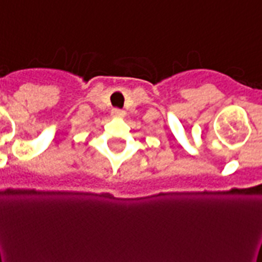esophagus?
<instances>
[{
    "mask_svg": "<svg viewBox=\"0 0 262 262\" xmlns=\"http://www.w3.org/2000/svg\"><path fill=\"white\" fill-rule=\"evenodd\" d=\"M111 115L114 118H123L124 111L120 110V108H113V110H111Z\"/></svg>",
    "mask_w": 262,
    "mask_h": 262,
    "instance_id": "1",
    "label": "esophagus"
}]
</instances>
